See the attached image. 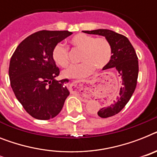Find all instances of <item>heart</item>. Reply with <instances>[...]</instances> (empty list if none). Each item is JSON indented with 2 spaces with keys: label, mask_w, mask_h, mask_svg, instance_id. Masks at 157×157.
<instances>
[{
  "label": "heart",
  "mask_w": 157,
  "mask_h": 157,
  "mask_svg": "<svg viewBox=\"0 0 157 157\" xmlns=\"http://www.w3.org/2000/svg\"><path fill=\"white\" fill-rule=\"evenodd\" d=\"M75 49L81 50L79 60L81 63L72 64L63 71V76L67 78H83L93 72L94 68L101 69L107 65L112 56L110 43L105 38H94L81 33L70 39ZM55 63L60 67L68 64V51L63 44L59 43L52 51Z\"/></svg>",
  "instance_id": "heart-1"
}]
</instances>
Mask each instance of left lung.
Segmentation results:
<instances>
[{
	"label": "left lung",
	"instance_id": "1",
	"mask_svg": "<svg viewBox=\"0 0 157 157\" xmlns=\"http://www.w3.org/2000/svg\"><path fill=\"white\" fill-rule=\"evenodd\" d=\"M83 32L105 37L111 46L110 61L102 69L116 70L121 82L120 90L116 97L103 101L104 105L98 112L101 118H109L119 113L124 108L136 90L139 73L138 57L129 39L124 35L107 29L85 30Z\"/></svg>",
	"mask_w": 157,
	"mask_h": 157
}]
</instances>
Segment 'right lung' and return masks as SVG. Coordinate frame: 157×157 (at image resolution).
<instances>
[{
	"instance_id": "1",
	"label": "right lung",
	"mask_w": 157,
	"mask_h": 157,
	"mask_svg": "<svg viewBox=\"0 0 157 157\" xmlns=\"http://www.w3.org/2000/svg\"><path fill=\"white\" fill-rule=\"evenodd\" d=\"M67 30H40L21 42L10 59V85L18 101L33 118L48 120L58 115L69 91L52 58L55 46L70 36Z\"/></svg>"
}]
</instances>
